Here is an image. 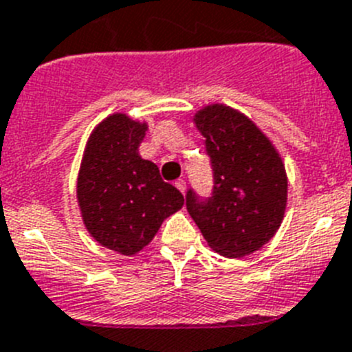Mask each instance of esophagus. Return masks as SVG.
Masks as SVG:
<instances>
[{"instance_id": "34e87169", "label": "esophagus", "mask_w": 352, "mask_h": 352, "mask_svg": "<svg viewBox=\"0 0 352 352\" xmlns=\"http://www.w3.org/2000/svg\"><path fill=\"white\" fill-rule=\"evenodd\" d=\"M174 185H176V188H178L179 192H182V193H185V188H186V183H185V179H178V182L174 183Z\"/></svg>"}]
</instances>
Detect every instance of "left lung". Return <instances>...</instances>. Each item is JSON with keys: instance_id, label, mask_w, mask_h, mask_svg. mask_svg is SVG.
<instances>
[{"instance_id": "8db88e82", "label": "left lung", "mask_w": 352, "mask_h": 352, "mask_svg": "<svg viewBox=\"0 0 352 352\" xmlns=\"http://www.w3.org/2000/svg\"><path fill=\"white\" fill-rule=\"evenodd\" d=\"M193 122L211 159V197L186 192V209L216 253L241 258L265 246L285 218L288 178L269 138L230 106L209 104Z\"/></svg>"}]
</instances>
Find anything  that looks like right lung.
<instances>
[{"mask_svg":"<svg viewBox=\"0 0 352 352\" xmlns=\"http://www.w3.org/2000/svg\"><path fill=\"white\" fill-rule=\"evenodd\" d=\"M146 124L115 113L87 141L76 183L83 223L101 246L131 256L143 250L167 216L183 208L182 192L138 153Z\"/></svg>","mask_w":352,"mask_h":352,"instance_id":"right-lung-1","label":"right lung"}]
</instances>
